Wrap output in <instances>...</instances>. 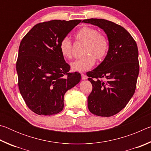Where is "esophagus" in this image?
<instances>
[{"instance_id":"34e87169","label":"esophagus","mask_w":151,"mask_h":151,"mask_svg":"<svg viewBox=\"0 0 151 151\" xmlns=\"http://www.w3.org/2000/svg\"><path fill=\"white\" fill-rule=\"evenodd\" d=\"M81 78L83 79V80H85V79L87 78V76H86V75H85V74L82 73L81 74Z\"/></svg>"}]
</instances>
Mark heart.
<instances>
[{"instance_id":"b5f03b06","label":"heart","mask_w":151,"mask_h":151,"mask_svg":"<svg viewBox=\"0 0 151 151\" xmlns=\"http://www.w3.org/2000/svg\"><path fill=\"white\" fill-rule=\"evenodd\" d=\"M75 37L78 42L85 43L83 54L85 55L70 64L72 70L84 72L90 69L97 61H102L106 57L109 50V41L106 36L90 27H83L77 30ZM59 50L67 59L73 57V45L68 37H65L59 43Z\"/></svg>"}]
</instances>
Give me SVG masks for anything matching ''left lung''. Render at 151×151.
I'll list each match as a JSON object with an SVG mask.
<instances>
[{"label":"left lung","instance_id":"8db88e82","mask_svg":"<svg viewBox=\"0 0 151 151\" xmlns=\"http://www.w3.org/2000/svg\"><path fill=\"white\" fill-rule=\"evenodd\" d=\"M82 22L101 28L109 41V52L104 60L86 73L93 85L88 96V110L97 116H113L126 106L136 89L139 73L137 45L124 28L113 22L91 19Z\"/></svg>","mask_w":151,"mask_h":151}]
</instances>
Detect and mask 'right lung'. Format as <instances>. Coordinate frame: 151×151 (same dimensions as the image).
<instances>
[{
    "label": "right lung",
    "instance_id": "1",
    "mask_svg": "<svg viewBox=\"0 0 151 151\" xmlns=\"http://www.w3.org/2000/svg\"><path fill=\"white\" fill-rule=\"evenodd\" d=\"M81 22L53 20L35 25L22 39L17 61L20 93L27 106L39 115H52L64 107L66 92L80 82L77 72L59 50L63 38Z\"/></svg>",
    "mask_w": 151,
    "mask_h": 151
}]
</instances>
